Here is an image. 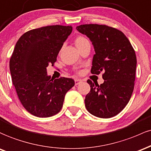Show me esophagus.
I'll list each match as a JSON object with an SVG mask.
<instances>
[{"label":"esophagus","instance_id":"34e87169","mask_svg":"<svg viewBox=\"0 0 151 151\" xmlns=\"http://www.w3.org/2000/svg\"><path fill=\"white\" fill-rule=\"evenodd\" d=\"M81 82H82V81H81V79H75V85H76V86H77V85H79Z\"/></svg>","mask_w":151,"mask_h":151}]
</instances>
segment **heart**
<instances>
[{
  "mask_svg": "<svg viewBox=\"0 0 151 151\" xmlns=\"http://www.w3.org/2000/svg\"><path fill=\"white\" fill-rule=\"evenodd\" d=\"M74 42H75L76 47H77L78 48H80L81 47L83 46L85 43H88V40L87 38H85L84 36H82V35H78V36H77L75 38Z\"/></svg>",
  "mask_w": 151,
  "mask_h": 151,
  "instance_id": "b5f03b06",
  "label": "heart"
}]
</instances>
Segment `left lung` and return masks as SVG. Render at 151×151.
Instances as JSON below:
<instances>
[{
    "label": "left lung",
    "instance_id": "left-lung-1",
    "mask_svg": "<svg viewBox=\"0 0 151 151\" xmlns=\"http://www.w3.org/2000/svg\"><path fill=\"white\" fill-rule=\"evenodd\" d=\"M93 45L91 73L103 71V83L88 80L86 109L93 116L109 118L118 114L129 102L134 88L136 55L129 40L121 30L106 25L85 24L76 27Z\"/></svg>",
    "mask_w": 151,
    "mask_h": 151
}]
</instances>
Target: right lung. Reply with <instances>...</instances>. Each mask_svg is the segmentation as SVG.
Returning a JSON list of instances; mask_svg holds the SVG:
<instances>
[{
	"instance_id": "right-lung-1",
	"label": "right lung",
	"mask_w": 151,
	"mask_h": 151,
	"mask_svg": "<svg viewBox=\"0 0 151 151\" xmlns=\"http://www.w3.org/2000/svg\"><path fill=\"white\" fill-rule=\"evenodd\" d=\"M71 25H48L30 30L18 39L10 59L12 82L23 107L40 118L60 112L72 78H51L46 68L53 66Z\"/></svg>"
}]
</instances>
